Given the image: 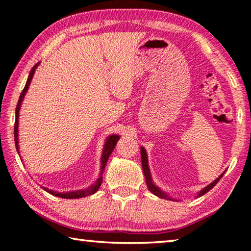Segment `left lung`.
<instances>
[{"label": "left lung", "instance_id": "obj_1", "mask_svg": "<svg viewBox=\"0 0 251 251\" xmlns=\"http://www.w3.org/2000/svg\"><path fill=\"white\" fill-rule=\"evenodd\" d=\"M141 156H142V166H143V172H144V175H145V179H146V184H147V187L148 189H150V192H151L154 195H156L157 197L159 198H166V199H169V201H174V199L172 197H169L168 195L163 192L159 187H157L154 181H152L151 179V171H150V166H148V158H147V152H146V150L144 148L143 146L141 147ZM225 173H223L222 175H220L218 178H216V179L211 182V184H209L208 186H206L205 188H202L201 192L198 193L197 197H201L202 196L203 194H206L207 192H209V190L214 187L217 182L220 180V178L223 177Z\"/></svg>", "mask_w": 251, "mask_h": 251}]
</instances>
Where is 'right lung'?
<instances>
[{
  "label": "right lung",
  "instance_id": "obj_1",
  "mask_svg": "<svg viewBox=\"0 0 251 251\" xmlns=\"http://www.w3.org/2000/svg\"><path fill=\"white\" fill-rule=\"evenodd\" d=\"M40 65V62L36 63L35 65L33 66V69L29 72V75L27 77L26 80V84H25V87L24 90L22 91L20 95V99L18 101V105H16V109H15V125H14V141H15V146H16V150H20V146H19V116H20V109H21V105H22V101L24 100V96L26 94V92L29 87V84L32 82V78H33V75L35 73V70L37 69V66ZM118 139H120V136L114 134V135H109L107 138H106L105 144H104V148H103V152H101V156H100V177L97 178L96 181L94 184H92L90 187H87V188H84V189H79V190H74V192H67V193H58V192H54L52 189H49L46 188V187L42 186V188H43L45 192H48L50 194L54 195V196L56 197H62V198H66V199H75V198H82V197H86L88 195H92V194H95L97 192V189L100 188V186L101 184V180H103V172L105 169L106 166V163H107L108 160V157L112 154V151H114V148H115V145L118 142Z\"/></svg>",
  "mask_w": 251,
  "mask_h": 251
}]
</instances>
